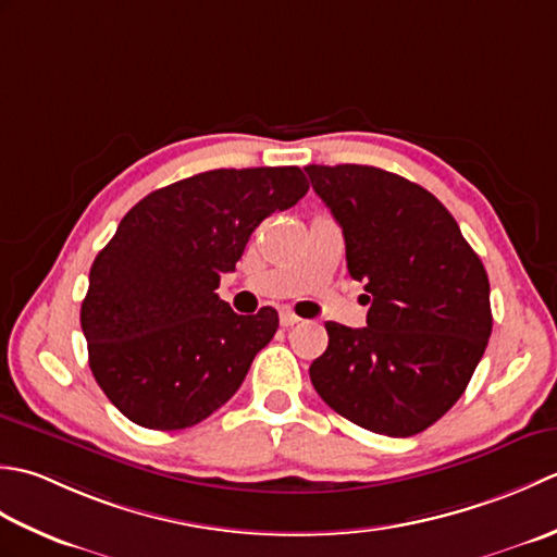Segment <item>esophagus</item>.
I'll list each match as a JSON object with an SVG mask.
<instances>
[{
	"instance_id": "1",
	"label": "esophagus",
	"mask_w": 557,
	"mask_h": 557,
	"mask_svg": "<svg viewBox=\"0 0 557 557\" xmlns=\"http://www.w3.org/2000/svg\"><path fill=\"white\" fill-rule=\"evenodd\" d=\"M298 322H300L298 314H293L290 310H281V326H293Z\"/></svg>"
}]
</instances>
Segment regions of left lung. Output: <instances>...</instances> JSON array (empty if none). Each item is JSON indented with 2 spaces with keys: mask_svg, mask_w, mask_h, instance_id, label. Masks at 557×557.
<instances>
[{
  "mask_svg": "<svg viewBox=\"0 0 557 557\" xmlns=\"http://www.w3.org/2000/svg\"><path fill=\"white\" fill-rule=\"evenodd\" d=\"M342 225L368 326L326 322L317 394L372 433L411 437L459 401L493 332L491 283L454 215L421 185L372 165H308Z\"/></svg>",
  "mask_w": 557,
  "mask_h": 557,
  "instance_id": "left-lung-1",
  "label": "left lung"
}]
</instances>
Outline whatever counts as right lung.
Masks as SVG:
<instances>
[{
	"instance_id": "add662e5",
	"label": "right lung",
	"mask_w": 557,
	"mask_h": 557,
	"mask_svg": "<svg viewBox=\"0 0 557 557\" xmlns=\"http://www.w3.org/2000/svg\"><path fill=\"white\" fill-rule=\"evenodd\" d=\"M295 165L221 168L151 191L100 249L82 302L88 366L108 399L151 430L197 425L240 389L278 312L219 298L249 235L308 195Z\"/></svg>"
}]
</instances>
